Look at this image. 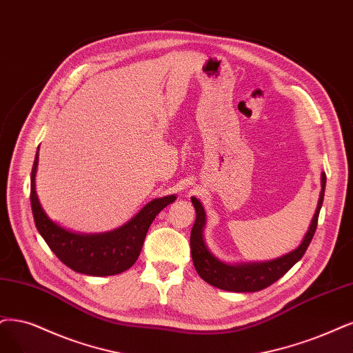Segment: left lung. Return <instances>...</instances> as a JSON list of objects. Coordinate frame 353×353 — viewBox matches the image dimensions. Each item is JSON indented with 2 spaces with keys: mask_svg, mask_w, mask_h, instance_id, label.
I'll return each mask as SVG.
<instances>
[{
  "mask_svg": "<svg viewBox=\"0 0 353 353\" xmlns=\"http://www.w3.org/2000/svg\"><path fill=\"white\" fill-rule=\"evenodd\" d=\"M325 189V174L321 173V192L317 203V210L311 219V224L305 237L303 239L295 250L286 253L278 259L268 260V262H252V263H225L219 260L210 250L205 243L203 230L206 225V214L201 201L192 196V203L196 211V221H194L190 232V252L194 269L198 275L210 285L216 286L219 290L231 292H256L268 288L269 285L276 282L288 272L299 259H301L308 249V245L314 237L317 228L319 214L324 199Z\"/></svg>",
  "mask_w": 353,
  "mask_h": 353,
  "instance_id": "1",
  "label": "left lung"
}]
</instances>
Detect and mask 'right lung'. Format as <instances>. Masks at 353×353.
<instances>
[{
  "label": "right lung",
  "mask_w": 353,
  "mask_h": 353,
  "mask_svg": "<svg viewBox=\"0 0 353 353\" xmlns=\"http://www.w3.org/2000/svg\"><path fill=\"white\" fill-rule=\"evenodd\" d=\"M37 164L39 148L30 176V203L36 228L63 265L84 275L110 276L128 270L137 262L154 218L176 201V194L152 199L126 224L108 232H74L52 221L39 202L36 193Z\"/></svg>",
  "instance_id": "add662e5"
}]
</instances>
